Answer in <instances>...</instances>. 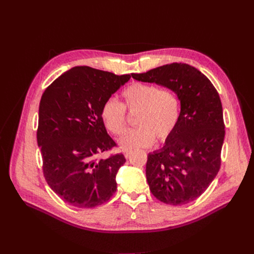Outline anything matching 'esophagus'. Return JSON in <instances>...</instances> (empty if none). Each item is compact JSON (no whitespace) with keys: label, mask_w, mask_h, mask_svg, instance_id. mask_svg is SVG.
Here are the masks:
<instances>
[{"label":"esophagus","mask_w":254,"mask_h":254,"mask_svg":"<svg viewBox=\"0 0 254 254\" xmlns=\"http://www.w3.org/2000/svg\"><path fill=\"white\" fill-rule=\"evenodd\" d=\"M131 155H132V151L131 150H124V156L126 158H129Z\"/></svg>","instance_id":"obj_1"}]
</instances>
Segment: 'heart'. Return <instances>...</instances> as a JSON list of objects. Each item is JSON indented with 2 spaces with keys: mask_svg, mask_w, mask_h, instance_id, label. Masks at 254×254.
Segmentation results:
<instances>
[{
  "mask_svg": "<svg viewBox=\"0 0 254 254\" xmlns=\"http://www.w3.org/2000/svg\"><path fill=\"white\" fill-rule=\"evenodd\" d=\"M124 103L109 98L102 107L106 127L120 134L126 127V110L137 111L139 125L122 134L120 146L125 150L149 147L156 141L165 142L173 135L181 117V101L173 89H160L153 83L133 82L122 92Z\"/></svg>",
  "mask_w": 254,
  "mask_h": 254,
  "instance_id": "heart-1",
  "label": "heart"
}]
</instances>
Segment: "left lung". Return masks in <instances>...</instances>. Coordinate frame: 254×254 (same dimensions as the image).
I'll return each instance as SVG.
<instances>
[{
    "instance_id": "1",
    "label": "left lung",
    "mask_w": 254,
    "mask_h": 254,
    "mask_svg": "<svg viewBox=\"0 0 254 254\" xmlns=\"http://www.w3.org/2000/svg\"><path fill=\"white\" fill-rule=\"evenodd\" d=\"M131 76L173 89L181 101L175 132L162 148L147 157L146 178L150 191L166 204L194 201L220 168L225 123L218 92L205 75L187 64L174 63Z\"/></svg>"
}]
</instances>
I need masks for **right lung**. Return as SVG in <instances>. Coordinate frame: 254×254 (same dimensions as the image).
Returning <instances> with one entry per match:
<instances>
[{"mask_svg":"<svg viewBox=\"0 0 254 254\" xmlns=\"http://www.w3.org/2000/svg\"><path fill=\"white\" fill-rule=\"evenodd\" d=\"M130 79L90 66H74L45 89L37 142L50 188L68 204L90 209L117 191L115 176L126 162L117 153L99 159L115 142L107 133L104 103Z\"/></svg>","mask_w":254,"mask_h":254,"instance_id":"1","label":"right lung"}]
</instances>
